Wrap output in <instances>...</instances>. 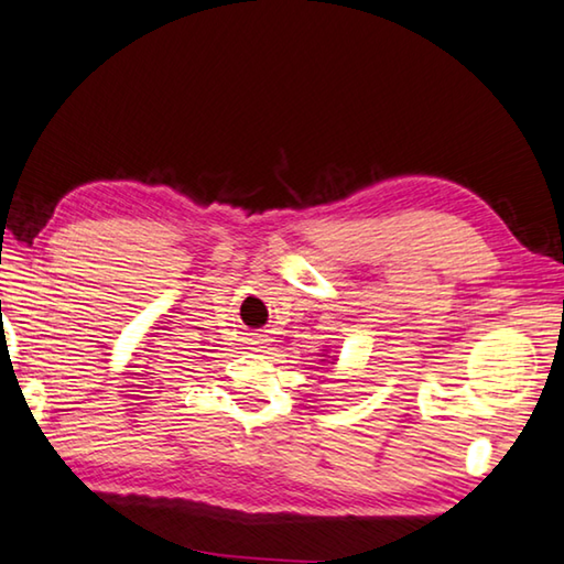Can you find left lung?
<instances>
[{"mask_svg": "<svg viewBox=\"0 0 564 564\" xmlns=\"http://www.w3.org/2000/svg\"><path fill=\"white\" fill-rule=\"evenodd\" d=\"M322 361H324V359H322ZM334 361H337V359H332V364H334Z\"/></svg>", "mask_w": 564, "mask_h": 564, "instance_id": "obj_1", "label": "left lung"}]
</instances>
